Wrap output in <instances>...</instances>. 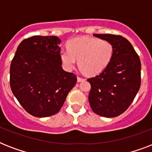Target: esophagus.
<instances>
[{
    "label": "esophagus",
    "instance_id": "esophagus-1",
    "mask_svg": "<svg viewBox=\"0 0 152 152\" xmlns=\"http://www.w3.org/2000/svg\"><path fill=\"white\" fill-rule=\"evenodd\" d=\"M83 80H85V79L82 78V77H80V76L77 77V81H78V82H82V81Z\"/></svg>",
    "mask_w": 152,
    "mask_h": 152
}]
</instances>
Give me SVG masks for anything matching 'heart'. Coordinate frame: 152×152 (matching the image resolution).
Wrapping results in <instances>:
<instances>
[{
    "label": "heart",
    "instance_id": "obj_1",
    "mask_svg": "<svg viewBox=\"0 0 152 152\" xmlns=\"http://www.w3.org/2000/svg\"><path fill=\"white\" fill-rule=\"evenodd\" d=\"M113 55V45L106 40L79 37L69 40L67 50L61 51L62 62L72 69L78 59L79 66L88 75H95L108 66Z\"/></svg>",
    "mask_w": 152,
    "mask_h": 152
}]
</instances>
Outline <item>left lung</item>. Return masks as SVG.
I'll list each match as a JSON object with an SVG mask.
<instances>
[{"instance_id": "left-lung-1", "label": "left lung", "mask_w": 152, "mask_h": 152, "mask_svg": "<svg viewBox=\"0 0 152 152\" xmlns=\"http://www.w3.org/2000/svg\"><path fill=\"white\" fill-rule=\"evenodd\" d=\"M110 42L113 55L108 66L97 76L88 79L91 83L88 100L94 113L102 117L121 115L131 105L141 83V63L132 44L121 35L94 34Z\"/></svg>"}]
</instances>
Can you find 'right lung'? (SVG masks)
Returning <instances> with one entry per match:
<instances>
[{
  "label": "right lung",
  "mask_w": 152,
  "mask_h": 152,
  "mask_svg": "<svg viewBox=\"0 0 152 152\" xmlns=\"http://www.w3.org/2000/svg\"><path fill=\"white\" fill-rule=\"evenodd\" d=\"M61 40L32 36L23 40L10 66V87L27 113L46 118L59 112L76 83L72 72L62 69Z\"/></svg>",
  "instance_id": "1"
}]
</instances>
